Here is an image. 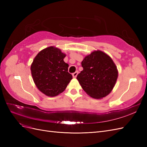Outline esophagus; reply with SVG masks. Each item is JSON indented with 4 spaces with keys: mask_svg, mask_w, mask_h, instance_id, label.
I'll return each instance as SVG.
<instances>
[{
    "mask_svg": "<svg viewBox=\"0 0 147 147\" xmlns=\"http://www.w3.org/2000/svg\"><path fill=\"white\" fill-rule=\"evenodd\" d=\"M78 74V71H76V72H75L73 73V74H72V76H73V77H74V78H76V77H77V76Z\"/></svg>",
    "mask_w": 147,
    "mask_h": 147,
    "instance_id": "obj_1",
    "label": "esophagus"
}]
</instances>
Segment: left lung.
I'll return each instance as SVG.
<instances>
[{
	"label": "left lung",
	"mask_w": 147,
	"mask_h": 147,
	"mask_svg": "<svg viewBox=\"0 0 147 147\" xmlns=\"http://www.w3.org/2000/svg\"><path fill=\"white\" fill-rule=\"evenodd\" d=\"M82 66L83 69L77 79L86 94L97 99L109 95L118 76L112 59L105 53L95 50L84 57Z\"/></svg>",
	"instance_id": "8db88e82"
}]
</instances>
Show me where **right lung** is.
Here are the masks:
<instances>
[{
    "label": "right lung",
    "instance_id": "1",
    "mask_svg": "<svg viewBox=\"0 0 147 147\" xmlns=\"http://www.w3.org/2000/svg\"><path fill=\"white\" fill-rule=\"evenodd\" d=\"M65 54L55 47L40 51L30 65L34 82L40 91L55 97L63 92L72 79L68 71L69 64L64 61Z\"/></svg>",
    "mask_w": 147,
    "mask_h": 147
}]
</instances>
